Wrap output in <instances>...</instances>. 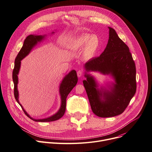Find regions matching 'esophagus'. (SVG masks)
<instances>
[{
  "label": "esophagus",
  "mask_w": 152,
  "mask_h": 152,
  "mask_svg": "<svg viewBox=\"0 0 152 152\" xmlns=\"http://www.w3.org/2000/svg\"><path fill=\"white\" fill-rule=\"evenodd\" d=\"M83 72L82 70H79V71H78V72H77V76L78 77H81V76L83 75Z\"/></svg>",
  "instance_id": "obj_1"
}]
</instances>
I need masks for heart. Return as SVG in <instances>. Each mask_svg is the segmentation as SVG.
Here are the masks:
<instances>
[{
    "label": "heart",
    "mask_w": 152,
    "mask_h": 152,
    "mask_svg": "<svg viewBox=\"0 0 152 152\" xmlns=\"http://www.w3.org/2000/svg\"><path fill=\"white\" fill-rule=\"evenodd\" d=\"M100 45L99 37L96 34H83L78 37L74 41L73 48L76 50L85 48V55L88 58H91L97 53Z\"/></svg>",
    "instance_id": "b5f03b06"
}]
</instances>
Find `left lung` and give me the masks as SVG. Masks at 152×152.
I'll return each mask as SVG.
<instances>
[{"instance_id": "1", "label": "left lung", "mask_w": 152, "mask_h": 152, "mask_svg": "<svg viewBox=\"0 0 152 152\" xmlns=\"http://www.w3.org/2000/svg\"><path fill=\"white\" fill-rule=\"evenodd\" d=\"M108 28L109 39L106 48L99 56L86 63V80L83 81L92 111L100 118L122 114L136 91V66L129 48L114 29ZM90 71L111 75L115 83L108 89H99L94 77L87 73Z\"/></svg>"}]
</instances>
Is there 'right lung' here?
Listing matches in <instances>:
<instances>
[{"label":"right lung","mask_w":152,"mask_h":152,"mask_svg":"<svg viewBox=\"0 0 152 152\" xmlns=\"http://www.w3.org/2000/svg\"><path fill=\"white\" fill-rule=\"evenodd\" d=\"M54 33V32H53ZM45 38V35H34V34H30L28 35L25 39L24 44H23L22 48L18 53L16 59L15 61V67L13 71V80L14 83V95L16 100L20 104V106L24 111V113L28 116L31 120L36 122H52L56 120L60 119L63 116L66 111V98L68 94L72 91V89L75 86L78 81V77L77 72L75 70H72L67 75H66L63 79L60 85V94L61 96V107L55 114L52 116L49 117L48 118L41 119H33L28 115V114L25 111L24 108L22 107L21 104L19 101V93L18 90V77L20 67V61L27 56L29 53L31 52V49L35 46L38 42L42 41Z\"/></svg>","instance_id":"1"}]
</instances>
